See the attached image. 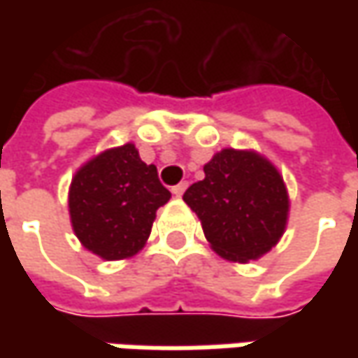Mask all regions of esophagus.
<instances>
[{"mask_svg": "<svg viewBox=\"0 0 358 358\" xmlns=\"http://www.w3.org/2000/svg\"><path fill=\"white\" fill-rule=\"evenodd\" d=\"M185 189H187V183L185 181H181V183H179V185H175L171 189V193L173 195H175V197H181V195H183V193H185Z\"/></svg>", "mask_w": 358, "mask_h": 358, "instance_id": "1", "label": "esophagus"}]
</instances>
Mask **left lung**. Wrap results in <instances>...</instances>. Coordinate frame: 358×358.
<instances>
[{
	"mask_svg": "<svg viewBox=\"0 0 358 358\" xmlns=\"http://www.w3.org/2000/svg\"><path fill=\"white\" fill-rule=\"evenodd\" d=\"M205 179L183 201L197 213L215 253L229 261H257L285 233L289 195L277 167L255 151L223 149L203 167Z\"/></svg>",
	"mask_w": 358,
	"mask_h": 358,
	"instance_id": "obj_1",
	"label": "left lung"
}]
</instances>
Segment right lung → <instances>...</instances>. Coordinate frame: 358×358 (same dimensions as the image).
Masks as SVG:
<instances>
[{
  "label": "right lung",
  "instance_id": "obj_1",
  "mask_svg": "<svg viewBox=\"0 0 358 358\" xmlns=\"http://www.w3.org/2000/svg\"><path fill=\"white\" fill-rule=\"evenodd\" d=\"M171 199L155 165L133 143L107 149L79 167L69 187V217L81 245L105 261L139 253L155 213Z\"/></svg>",
  "mask_w": 358,
  "mask_h": 358
}]
</instances>
